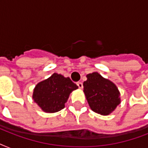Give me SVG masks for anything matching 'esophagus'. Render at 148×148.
Returning <instances> with one entry per match:
<instances>
[{
    "instance_id": "1",
    "label": "esophagus",
    "mask_w": 148,
    "mask_h": 148,
    "mask_svg": "<svg viewBox=\"0 0 148 148\" xmlns=\"http://www.w3.org/2000/svg\"><path fill=\"white\" fill-rule=\"evenodd\" d=\"M77 85L78 86V88H80V89H82V88H83V84H82V82H77Z\"/></svg>"
}]
</instances>
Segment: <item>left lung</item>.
<instances>
[{"label":"left lung","mask_w":148,"mask_h":148,"mask_svg":"<svg viewBox=\"0 0 148 148\" xmlns=\"http://www.w3.org/2000/svg\"><path fill=\"white\" fill-rule=\"evenodd\" d=\"M84 93L90 109L101 115H108L121 103L120 91L114 83L97 72L87 74Z\"/></svg>","instance_id":"left-lung-1"}]
</instances>
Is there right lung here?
<instances>
[{"label": "right lung", "mask_w": 148, "mask_h": 148, "mask_svg": "<svg viewBox=\"0 0 148 148\" xmlns=\"http://www.w3.org/2000/svg\"><path fill=\"white\" fill-rule=\"evenodd\" d=\"M69 77L53 73L34 89L32 98L45 113H55L64 108L71 93L77 89Z\"/></svg>", "instance_id": "add662e5"}]
</instances>
